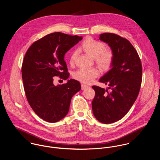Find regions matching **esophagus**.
<instances>
[{
	"label": "esophagus",
	"instance_id": "esophagus-1",
	"mask_svg": "<svg viewBox=\"0 0 160 160\" xmlns=\"http://www.w3.org/2000/svg\"><path fill=\"white\" fill-rule=\"evenodd\" d=\"M89 88V86H87V85H85V84H81V89L82 90H84V89H87V88Z\"/></svg>",
	"mask_w": 160,
	"mask_h": 160
}]
</instances>
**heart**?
I'll list each match as a JSON object with an SVG mask.
<instances>
[{"label":"heart","mask_w":160,"mask_h":160,"mask_svg":"<svg viewBox=\"0 0 160 160\" xmlns=\"http://www.w3.org/2000/svg\"><path fill=\"white\" fill-rule=\"evenodd\" d=\"M103 43L87 38L79 47V50L94 58L95 64L103 71L110 68L113 63L114 55L112 50L105 48ZM77 57L76 52H72L69 57V63L71 66L75 63ZM99 72L95 68L80 69L76 71L73 77L75 79L86 84H89L98 76Z\"/></svg>","instance_id":"b5f03b06"}]
</instances>
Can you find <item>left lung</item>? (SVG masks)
Returning <instances> with one entry per match:
<instances>
[{"instance_id":"1","label":"left lung","mask_w":160,"mask_h":160,"mask_svg":"<svg viewBox=\"0 0 160 160\" xmlns=\"http://www.w3.org/2000/svg\"><path fill=\"white\" fill-rule=\"evenodd\" d=\"M99 39L108 44L114 55L112 68L99 80L111 91L93 86L95 95L92 107L98 121L110 124L122 118L135 102L142 83V67L136 50L128 39L110 32L100 34Z\"/></svg>"}]
</instances>
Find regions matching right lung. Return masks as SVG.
Returning <instances> with one entry per match:
<instances>
[{
  "label": "right lung",
  "mask_w": 160,
  "mask_h": 160,
  "mask_svg": "<svg viewBox=\"0 0 160 160\" xmlns=\"http://www.w3.org/2000/svg\"><path fill=\"white\" fill-rule=\"evenodd\" d=\"M82 39L60 32L51 33L34 42L24 55L22 72L26 98L36 114L46 121L63 119L68 113L72 97L81 90L75 79L55 86L53 78H68L65 54Z\"/></svg>",
  "instance_id": "obj_1"
}]
</instances>
